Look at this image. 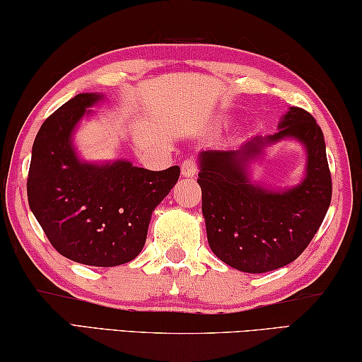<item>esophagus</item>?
<instances>
[{"mask_svg": "<svg viewBox=\"0 0 362 362\" xmlns=\"http://www.w3.org/2000/svg\"><path fill=\"white\" fill-rule=\"evenodd\" d=\"M198 170V163L194 158H187L182 161V174L183 177H194Z\"/></svg>", "mask_w": 362, "mask_h": 362, "instance_id": "obj_1", "label": "esophagus"}]
</instances>
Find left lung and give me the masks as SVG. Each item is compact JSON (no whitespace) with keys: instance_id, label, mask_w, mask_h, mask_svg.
Here are the masks:
<instances>
[{"instance_id":"8db88e82","label":"left lung","mask_w":362,"mask_h":362,"mask_svg":"<svg viewBox=\"0 0 362 362\" xmlns=\"http://www.w3.org/2000/svg\"><path fill=\"white\" fill-rule=\"evenodd\" d=\"M278 127L273 136H257L238 150L199 153L207 241L220 260L244 273L273 272L296 260L320 230L332 198L326 144L316 119L291 107ZM283 138L305 146L304 180L279 192L250 182V159Z\"/></svg>"}]
</instances>
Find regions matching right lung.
Instances as JSON below:
<instances>
[{"label":"right lung","instance_id":"obj_1","mask_svg":"<svg viewBox=\"0 0 362 362\" xmlns=\"http://www.w3.org/2000/svg\"><path fill=\"white\" fill-rule=\"evenodd\" d=\"M100 94H78L40 127L27 179L28 204L59 254L90 267H116L144 249L151 212L180 168L148 170L129 161L84 163L73 132Z\"/></svg>","mask_w":362,"mask_h":362}]
</instances>
